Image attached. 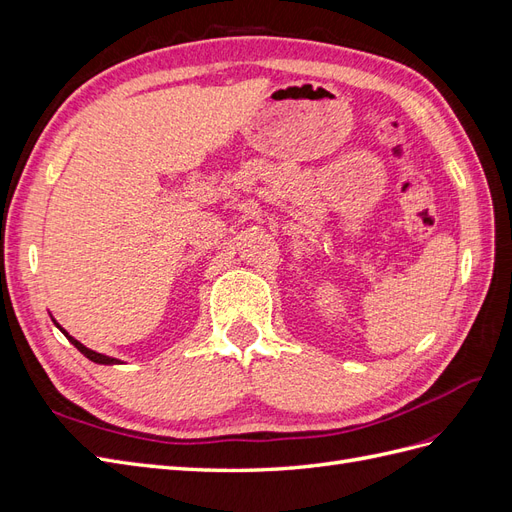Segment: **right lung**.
I'll use <instances>...</instances> for the list:
<instances>
[{"label":"right lung","mask_w":512,"mask_h":512,"mask_svg":"<svg viewBox=\"0 0 512 512\" xmlns=\"http://www.w3.org/2000/svg\"><path fill=\"white\" fill-rule=\"evenodd\" d=\"M51 320L55 322V327H57L61 333H64V335L68 337V342H70V344H72L76 350H79L81 354H85L89 361H94V363H98V365H119V363H121L119 359H113V356H106V354H100V352H96V350H89L87 346H83V344L79 342V339H74V337H72V335H70V333H68L64 327H61V324H59V322H57L53 316H51Z\"/></svg>","instance_id":"right-lung-1"}]
</instances>
